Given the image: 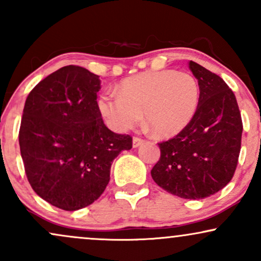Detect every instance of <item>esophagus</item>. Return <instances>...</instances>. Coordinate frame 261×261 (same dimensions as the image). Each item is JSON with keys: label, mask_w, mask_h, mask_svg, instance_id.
I'll return each instance as SVG.
<instances>
[{"label": "esophagus", "mask_w": 261, "mask_h": 261, "mask_svg": "<svg viewBox=\"0 0 261 261\" xmlns=\"http://www.w3.org/2000/svg\"><path fill=\"white\" fill-rule=\"evenodd\" d=\"M143 142H145V140L141 139V137L135 136V137H134V140H133V146H134V147H139V146L142 145Z\"/></svg>", "instance_id": "esophagus-1"}]
</instances>
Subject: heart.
Segmentation results:
<instances>
[{"label": "heart", "mask_w": 261, "mask_h": 261, "mask_svg": "<svg viewBox=\"0 0 261 261\" xmlns=\"http://www.w3.org/2000/svg\"><path fill=\"white\" fill-rule=\"evenodd\" d=\"M118 95H101L98 106L110 126L126 131L142 118L154 135L174 136L195 115L200 87L195 77L175 70L148 71L128 77L116 89Z\"/></svg>", "instance_id": "1"}]
</instances>
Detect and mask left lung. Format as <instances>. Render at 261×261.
<instances>
[{
    "label": "left lung",
    "mask_w": 261,
    "mask_h": 261,
    "mask_svg": "<svg viewBox=\"0 0 261 261\" xmlns=\"http://www.w3.org/2000/svg\"><path fill=\"white\" fill-rule=\"evenodd\" d=\"M200 87L191 121L158 143L161 157L151 170L155 184L182 199H205L222 190L234 175L241 152V112L226 82L196 62H189Z\"/></svg>",
    "instance_id": "8db88e82"
}]
</instances>
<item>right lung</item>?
Listing matches in <instances>:
<instances>
[{
    "label": "right lung",
    "mask_w": 261,
    "mask_h": 261,
    "mask_svg": "<svg viewBox=\"0 0 261 261\" xmlns=\"http://www.w3.org/2000/svg\"><path fill=\"white\" fill-rule=\"evenodd\" d=\"M99 89V76L65 66L32 89L23 109L18 137L27 178L41 199L65 211L94 202L113 161L133 148L130 135L104 125Z\"/></svg>",
    "instance_id": "1"
}]
</instances>
